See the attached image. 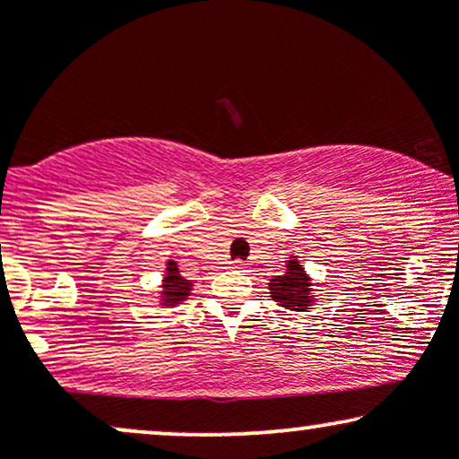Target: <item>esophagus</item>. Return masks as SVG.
I'll return each mask as SVG.
<instances>
[{"mask_svg":"<svg viewBox=\"0 0 459 459\" xmlns=\"http://www.w3.org/2000/svg\"><path fill=\"white\" fill-rule=\"evenodd\" d=\"M230 267H233V270H244L246 263L239 261V259H235V261H230Z\"/></svg>","mask_w":459,"mask_h":459,"instance_id":"34e87169","label":"esophagus"}]
</instances>
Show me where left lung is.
<instances>
[{"instance_id":"obj_1","label":"left lung","mask_w":459,"mask_h":459,"mask_svg":"<svg viewBox=\"0 0 459 459\" xmlns=\"http://www.w3.org/2000/svg\"><path fill=\"white\" fill-rule=\"evenodd\" d=\"M284 267H287V272L282 276L272 278L270 282L273 302L291 310H307L313 304L308 273L304 272V267L296 259L289 261Z\"/></svg>"}]
</instances>
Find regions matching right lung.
Here are the masks:
<instances>
[{"mask_svg":"<svg viewBox=\"0 0 459 459\" xmlns=\"http://www.w3.org/2000/svg\"><path fill=\"white\" fill-rule=\"evenodd\" d=\"M163 291L161 296L166 299V304H178L183 302L189 296V291H192V284L186 278L178 276V267L175 261L168 263V272H166V278H163Z\"/></svg>","mask_w":459,"mask_h":459,"instance_id":"1","label":"right lung"}]
</instances>
